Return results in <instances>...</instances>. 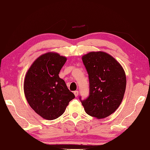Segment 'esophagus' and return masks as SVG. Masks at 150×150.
<instances>
[{"label":"esophagus","mask_w":150,"mask_h":150,"mask_svg":"<svg viewBox=\"0 0 150 150\" xmlns=\"http://www.w3.org/2000/svg\"><path fill=\"white\" fill-rule=\"evenodd\" d=\"M78 91H74V95H75V96L76 97H77L78 96Z\"/></svg>","instance_id":"34e87169"}]
</instances>
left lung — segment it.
I'll use <instances>...</instances> for the list:
<instances>
[{
    "label": "left lung",
    "mask_w": 150,
    "mask_h": 150,
    "mask_svg": "<svg viewBox=\"0 0 150 150\" xmlns=\"http://www.w3.org/2000/svg\"><path fill=\"white\" fill-rule=\"evenodd\" d=\"M88 75L89 95L81 100L85 111L98 119L111 115L118 109L126 91V77L122 67L111 55L91 52L82 57Z\"/></svg>",
    "instance_id": "left-lung-1"
}]
</instances>
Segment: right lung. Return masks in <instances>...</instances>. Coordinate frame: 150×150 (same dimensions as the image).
Listing matches in <instances>:
<instances>
[{
  "mask_svg": "<svg viewBox=\"0 0 150 150\" xmlns=\"http://www.w3.org/2000/svg\"><path fill=\"white\" fill-rule=\"evenodd\" d=\"M66 61L65 57L55 52L42 54L33 63L24 79L27 102L36 113L48 120L62 115L75 98L59 76Z\"/></svg>",
  "mask_w": 150,
  "mask_h": 150,
  "instance_id": "add662e5",
  "label": "right lung"
}]
</instances>
